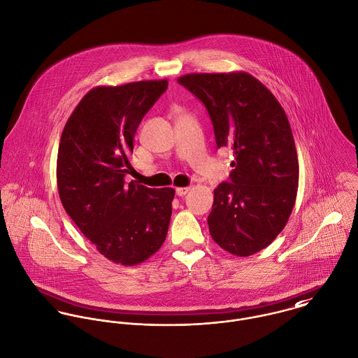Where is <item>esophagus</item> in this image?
<instances>
[{
    "mask_svg": "<svg viewBox=\"0 0 358 358\" xmlns=\"http://www.w3.org/2000/svg\"><path fill=\"white\" fill-rule=\"evenodd\" d=\"M175 192H176L178 196L182 197V196H185V194H187L190 192V187H176Z\"/></svg>",
    "mask_w": 358,
    "mask_h": 358,
    "instance_id": "obj_1",
    "label": "esophagus"
}]
</instances>
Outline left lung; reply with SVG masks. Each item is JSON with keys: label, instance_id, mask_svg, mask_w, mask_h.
I'll use <instances>...</instances> for the list:
<instances>
[{"label": "left lung", "instance_id": "obj_1", "mask_svg": "<svg viewBox=\"0 0 358 358\" xmlns=\"http://www.w3.org/2000/svg\"><path fill=\"white\" fill-rule=\"evenodd\" d=\"M178 83L204 103L217 148L230 146V182L213 190L209 233L224 251L254 255L270 245L294 209L299 162L288 117L254 76L193 73Z\"/></svg>", "mask_w": 358, "mask_h": 358}]
</instances>
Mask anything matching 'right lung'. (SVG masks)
Here are the masks:
<instances>
[{
  "instance_id": "obj_1",
  "label": "right lung",
  "mask_w": 358,
  "mask_h": 358,
  "mask_svg": "<svg viewBox=\"0 0 358 358\" xmlns=\"http://www.w3.org/2000/svg\"><path fill=\"white\" fill-rule=\"evenodd\" d=\"M166 80L96 87L77 104L60 136V201L81 233L114 263L134 266L165 241L175 190L125 185L134 138Z\"/></svg>"
}]
</instances>
